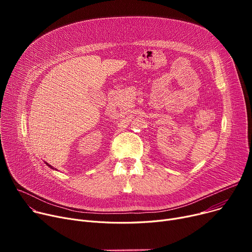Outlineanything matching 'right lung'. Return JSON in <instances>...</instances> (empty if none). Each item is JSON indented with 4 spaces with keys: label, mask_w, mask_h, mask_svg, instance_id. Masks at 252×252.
Masks as SVG:
<instances>
[{
    "label": "right lung",
    "mask_w": 252,
    "mask_h": 252,
    "mask_svg": "<svg viewBox=\"0 0 252 252\" xmlns=\"http://www.w3.org/2000/svg\"><path fill=\"white\" fill-rule=\"evenodd\" d=\"M47 165H48V166H50V167H51V168H52V169H54V167H52V166H51V165H50V164H48V163H47Z\"/></svg>",
    "instance_id": "right-lung-1"
}]
</instances>
